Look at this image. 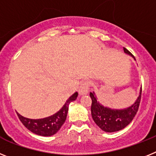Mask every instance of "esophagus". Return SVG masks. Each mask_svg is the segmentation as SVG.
<instances>
[{"instance_id": "obj_1", "label": "esophagus", "mask_w": 156, "mask_h": 156, "mask_svg": "<svg viewBox=\"0 0 156 156\" xmlns=\"http://www.w3.org/2000/svg\"><path fill=\"white\" fill-rule=\"evenodd\" d=\"M89 87H90V82H89L88 80H85V81H83V82L81 83V85H80L79 89H78L80 94L81 95L87 94L88 92H89Z\"/></svg>"}]
</instances>
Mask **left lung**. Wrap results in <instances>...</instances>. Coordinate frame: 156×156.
Masks as SVG:
<instances>
[{"instance_id":"obj_1","label":"left lung","mask_w":156,"mask_h":156,"mask_svg":"<svg viewBox=\"0 0 156 156\" xmlns=\"http://www.w3.org/2000/svg\"><path fill=\"white\" fill-rule=\"evenodd\" d=\"M125 53L134 56L126 48H123ZM135 59V58H134ZM142 89L140 88V94L136 101L133 105L124 109H112L108 107L103 106L97 101V98L94 92L89 93L92 99L91 114L93 121L102 130L112 133L121 130L129 124L136 115L140 105L141 98Z\"/></svg>"}]
</instances>
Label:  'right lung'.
Listing matches in <instances>:
<instances>
[{
  "label": "right lung",
  "mask_w": 156,
  "mask_h": 156,
  "mask_svg": "<svg viewBox=\"0 0 156 156\" xmlns=\"http://www.w3.org/2000/svg\"><path fill=\"white\" fill-rule=\"evenodd\" d=\"M78 95V93L77 92L74 93L71 97H69L63 108L59 112L49 117L40 119H30L22 116L18 112L16 113L22 123L30 131L40 136H52L58 132V130L61 128L63 124L65 122L68 112L69 104L70 102L76 100Z\"/></svg>",
  "instance_id": "add662e5"
}]
</instances>
